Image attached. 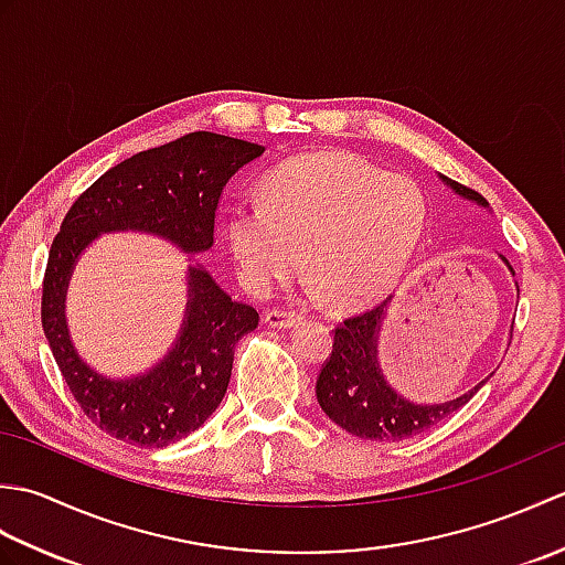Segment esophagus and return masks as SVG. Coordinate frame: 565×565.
Masks as SVG:
<instances>
[{"mask_svg": "<svg viewBox=\"0 0 565 565\" xmlns=\"http://www.w3.org/2000/svg\"><path fill=\"white\" fill-rule=\"evenodd\" d=\"M264 322H267L269 328H279V330H289V328H296L298 322H301V316L298 313H291V310H267L264 313Z\"/></svg>", "mask_w": 565, "mask_h": 565, "instance_id": "esophagus-1", "label": "esophagus"}]
</instances>
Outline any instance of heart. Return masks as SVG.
I'll return each instance as SVG.
<instances>
[{
	"mask_svg": "<svg viewBox=\"0 0 565 565\" xmlns=\"http://www.w3.org/2000/svg\"><path fill=\"white\" fill-rule=\"evenodd\" d=\"M425 221V196L411 179L354 154L316 152L274 167L262 201H237L225 239L252 294H271L306 262L316 294L364 306L401 281Z\"/></svg>",
	"mask_w": 565,
	"mask_h": 565,
	"instance_id": "obj_1",
	"label": "heart"
}]
</instances>
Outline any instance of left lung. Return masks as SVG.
Instances as JSON below:
<instances>
[{
    "label": "left lung",
    "mask_w": 565,
    "mask_h": 565,
    "mask_svg": "<svg viewBox=\"0 0 565 565\" xmlns=\"http://www.w3.org/2000/svg\"><path fill=\"white\" fill-rule=\"evenodd\" d=\"M456 196L476 203V206L488 209V201L473 189H466L459 182H451L449 177L439 174ZM500 259L510 262L500 255ZM514 276V271H512ZM520 294V289H518ZM393 296L386 301L347 318L342 326L334 330L332 354L320 369L316 383V395L334 425L350 431L354 437L374 439V441H401L407 437L423 435L425 429L439 425L441 419L454 415L473 398L478 388L493 376L476 383L471 391L461 393L459 398L441 401V403H413L403 398L386 381L379 362V338L383 320L388 316V306Z\"/></svg>",
    "instance_id": "1"
}]
</instances>
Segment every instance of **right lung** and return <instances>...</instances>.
Returning a JSON list of instances; mask_svg holds the SVG:
<instances>
[{
	"label": "right lung",
	"instance_id": "1",
	"mask_svg": "<svg viewBox=\"0 0 565 565\" xmlns=\"http://www.w3.org/2000/svg\"><path fill=\"white\" fill-rule=\"evenodd\" d=\"M262 152L255 142L199 130L111 167L67 211L47 255L41 320L70 393L106 435L160 449L199 429L221 405L235 344L257 328L259 313L233 301L194 257L213 245L227 179ZM106 232L162 236L190 257L188 308L175 344L158 365L128 380L104 377L84 363L64 316L71 271Z\"/></svg>",
	"mask_w": 565,
	"mask_h": 565
}]
</instances>
